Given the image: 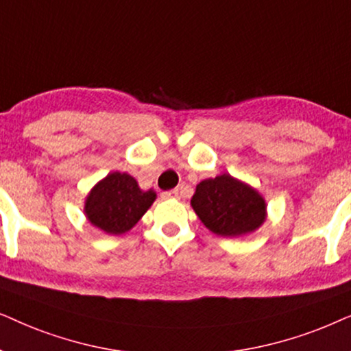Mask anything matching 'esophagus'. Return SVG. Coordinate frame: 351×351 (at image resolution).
Wrapping results in <instances>:
<instances>
[{
  "mask_svg": "<svg viewBox=\"0 0 351 351\" xmlns=\"http://www.w3.org/2000/svg\"><path fill=\"white\" fill-rule=\"evenodd\" d=\"M180 195H181V191L180 189H173V191H168V193H163L162 197L163 199H171V197L180 199Z\"/></svg>",
  "mask_w": 351,
  "mask_h": 351,
  "instance_id": "1",
  "label": "esophagus"
}]
</instances>
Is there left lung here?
I'll list each match as a JSON object with an SVG mask.
<instances>
[{
    "mask_svg": "<svg viewBox=\"0 0 351 351\" xmlns=\"http://www.w3.org/2000/svg\"><path fill=\"white\" fill-rule=\"evenodd\" d=\"M191 205L200 221L223 237L249 234L266 219V202L258 191L228 173L200 181Z\"/></svg>",
    "mask_w": 351,
    "mask_h": 351,
    "instance_id": "8db88e82",
    "label": "left lung"
}]
</instances>
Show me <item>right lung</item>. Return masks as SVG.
Wrapping results in <instances>:
<instances>
[{
	"label": "right lung",
	"instance_id": "right-lung-1",
	"mask_svg": "<svg viewBox=\"0 0 351 351\" xmlns=\"http://www.w3.org/2000/svg\"><path fill=\"white\" fill-rule=\"evenodd\" d=\"M156 197L154 189L143 191L128 173L112 171L86 195L85 215L93 226L107 234H123L141 219Z\"/></svg>",
	"mask_w": 351,
	"mask_h": 351
}]
</instances>
